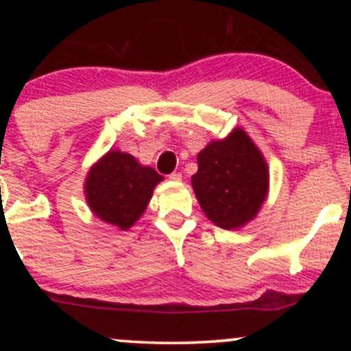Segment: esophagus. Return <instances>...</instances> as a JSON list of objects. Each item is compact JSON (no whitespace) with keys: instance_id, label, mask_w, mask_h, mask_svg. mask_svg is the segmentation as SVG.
Returning <instances> with one entry per match:
<instances>
[{"instance_id":"esophagus-1","label":"esophagus","mask_w":351,"mask_h":351,"mask_svg":"<svg viewBox=\"0 0 351 351\" xmlns=\"http://www.w3.org/2000/svg\"><path fill=\"white\" fill-rule=\"evenodd\" d=\"M168 178H170L171 181H180V180H181V173H180V171H175V173H171V175L168 176Z\"/></svg>"}]
</instances>
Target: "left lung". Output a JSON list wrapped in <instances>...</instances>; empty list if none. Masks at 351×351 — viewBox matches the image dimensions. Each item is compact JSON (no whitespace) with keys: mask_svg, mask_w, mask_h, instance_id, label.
Returning <instances> with one entry per match:
<instances>
[{"mask_svg":"<svg viewBox=\"0 0 351 351\" xmlns=\"http://www.w3.org/2000/svg\"><path fill=\"white\" fill-rule=\"evenodd\" d=\"M191 183L204 215L216 226L241 228L257 215L267 196V165L247 134L236 128L198 153Z\"/></svg>","mask_w":351,"mask_h":351,"instance_id":"obj_1","label":"left lung"}]
</instances>
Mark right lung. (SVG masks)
I'll list each match as a JSON object with an SVG mask.
<instances>
[{"mask_svg":"<svg viewBox=\"0 0 351 351\" xmlns=\"http://www.w3.org/2000/svg\"><path fill=\"white\" fill-rule=\"evenodd\" d=\"M162 180V175L142 167L128 153L108 152L88 171L87 203L95 216L125 231L142 216L153 188Z\"/></svg>","mask_w":351,"mask_h":351,"instance_id":"obj_1","label":"right lung"}]
</instances>
